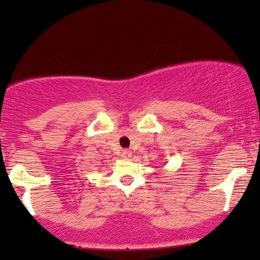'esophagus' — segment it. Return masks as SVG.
Here are the masks:
<instances>
[{
    "mask_svg": "<svg viewBox=\"0 0 260 260\" xmlns=\"http://www.w3.org/2000/svg\"><path fill=\"white\" fill-rule=\"evenodd\" d=\"M131 151L130 150H123V152H122V157H124V158H129V157H131Z\"/></svg>",
    "mask_w": 260,
    "mask_h": 260,
    "instance_id": "esophagus-1",
    "label": "esophagus"
}]
</instances>
